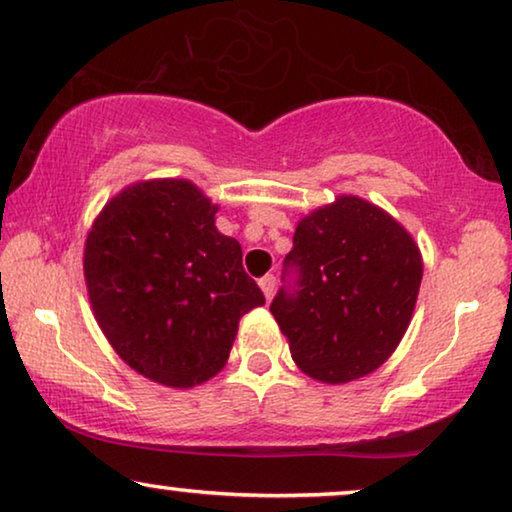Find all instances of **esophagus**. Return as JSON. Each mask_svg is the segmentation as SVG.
Instances as JSON below:
<instances>
[{
	"mask_svg": "<svg viewBox=\"0 0 512 512\" xmlns=\"http://www.w3.org/2000/svg\"><path fill=\"white\" fill-rule=\"evenodd\" d=\"M259 287H262L264 297H266V299H271L273 290H276V276H271V273H266L264 278H259Z\"/></svg>",
	"mask_w": 512,
	"mask_h": 512,
	"instance_id": "34e87169",
	"label": "esophagus"
}]
</instances>
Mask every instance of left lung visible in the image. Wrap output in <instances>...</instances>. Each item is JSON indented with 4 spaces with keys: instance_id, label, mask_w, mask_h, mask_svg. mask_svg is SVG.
Listing matches in <instances>:
<instances>
[{
    "instance_id": "left-lung-1",
    "label": "left lung",
    "mask_w": 512,
    "mask_h": 512,
    "mask_svg": "<svg viewBox=\"0 0 512 512\" xmlns=\"http://www.w3.org/2000/svg\"><path fill=\"white\" fill-rule=\"evenodd\" d=\"M271 301L294 364L320 383L369 376L397 350L422 283L417 243L390 213L343 194L299 220Z\"/></svg>"
}]
</instances>
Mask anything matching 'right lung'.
<instances>
[{
  "instance_id": "obj_1",
  "label": "right lung",
  "mask_w": 512,
  "mask_h": 512,
  "mask_svg": "<svg viewBox=\"0 0 512 512\" xmlns=\"http://www.w3.org/2000/svg\"><path fill=\"white\" fill-rule=\"evenodd\" d=\"M218 206L183 178L134 183L85 241L92 311L122 362L167 387H194L227 364L239 320L264 306Z\"/></svg>"
}]
</instances>
